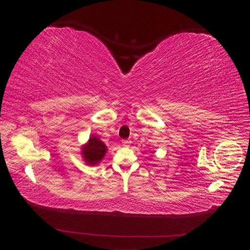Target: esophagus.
<instances>
[{
    "mask_svg": "<svg viewBox=\"0 0 250 250\" xmlns=\"http://www.w3.org/2000/svg\"><path fill=\"white\" fill-rule=\"evenodd\" d=\"M122 144H123V146H125V147H129L130 144H131V141H129V140H123Z\"/></svg>",
    "mask_w": 250,
    "mask_h": 250,
    "instance_id": "1",
    "label": "esophagus"
}]
</instances>
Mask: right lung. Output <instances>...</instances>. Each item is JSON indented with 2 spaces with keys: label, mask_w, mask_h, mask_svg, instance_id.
<instances>
[{
  "label": "right lung",
  "mask_w": 250,
  "mask_h": 250,
  "mask_svg": "<svg viewBox=\"0 0 250 250\" xmlns=\"http://www.w3.org/2000/svg\"><path fill=\"white\" fill-rule=\"evenodd\" d=\"M105 152H106V146L94 135L82 149L83 157H84L85 162L88 165H96L99 163L103 158Z\"/></svg>",
  "instance_id": "right-lung-1"
}]
</instances>
